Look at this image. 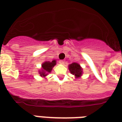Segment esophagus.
Returning <instances> with one entry per match:
<instances>
[{
	"label": "esophagus",
	"instance_id": "esophagus-1",
	"mask_svg": "<svg viewBox=\"0 0 122 122\" xmlns=\"http://www.w3.org/2000/svg\"><path fill=\"white\" fill-rule=\"evenodd\" d=\"M65 63V61H63V60H60V61H59V63H60L61 65H64Z\"/></svg>",
	"mask_w": 122,
	"mask_h": 122
}]
</instances>
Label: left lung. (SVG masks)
<instances>
[{
    "mask_svg": "<svg viewBox=\"0 0 122 122\" xmlns=\"http://www.w3.org/2000/svg\"><path fill=\"white\" fill-rule=\"evenodd\" d=\"M68 69L71 73L75 75V78H80L83 74V68L78 63H73L69 65Z\"/></svg>",
    "mask_w": 122,
    "mask_h": 122,
    "instance_id": "8db88e82",
    "label": "left lung"
}]
</instances>
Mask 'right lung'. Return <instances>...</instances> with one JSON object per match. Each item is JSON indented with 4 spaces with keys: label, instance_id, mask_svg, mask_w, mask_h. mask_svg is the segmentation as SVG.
Instances as JSON below:
<instances>
[{
    "label": "right lung",
    "instance_id": "obj_1",
    "mask_svg": "<svg viewBox=\"0 0 122 122\" xmlns=\"http://www.w3.org/2000/svg\"><path fill=\"white\" fill-rule=\"evenodd\" d=\"M56 65V59L52 61L51 62L47 61H46L45 62H44L42 64L41 70L39 71V73L40 74V76L41 77L45 78L47 75H48L49 73L51 72L53 67Z\"/></svg>",
    "mask_w": 122,
    "mask_h": 122
}]
</instances>
